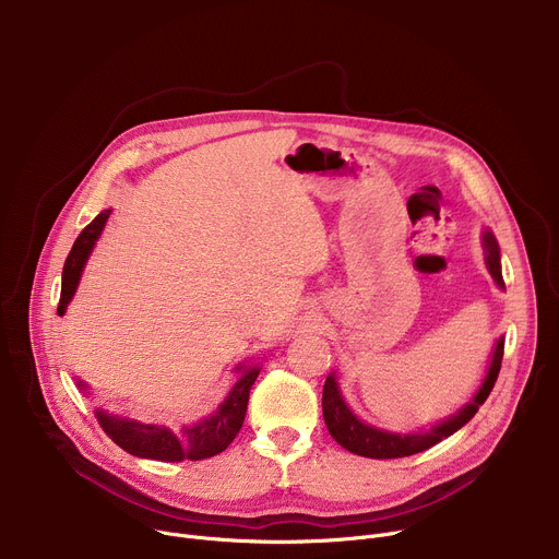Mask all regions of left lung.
I'll use <instances>...</instances> for the list:
<instances>
[{"label":"left lung","mask_w":559,"mask_h":559,"mask_svg":"<svg viewBox=\"0 0 559 559\" xmlns=\"http://www.w3.org/2000/svg\"><path fill=\"white\" fill-rule=\"evenodd\" d=\"M485 254H487V267H489L491 276L496 278V283L500 287H504L502 270H500V248H498V241L491 231H485ZM502 356H504V341L500 338L493 349L487 378H485L483 386L477 389V393L473 395V401L468 405H464L457 414L433 425L429 431H418V433H391V431H382V429H376V427L358 420L354 416V412L347 407V403L343 401L334 373H330L325 380V386H323L325 425H328L332 438L341 447H345L347 451L362 455V457L386 460V457H405V455L427 451L429 447H433V444L442 442L444 438H449L451 433H455L460 427H464L477 414V409H480V405L487 401L496 380H498V373L502 367Z\"/></svg>","instance_id":"8db88e82"}]
</instances>
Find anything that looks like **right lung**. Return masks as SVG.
Masks as SVG:
<instances>
[{"mask_svg":"<svg viewBox=\"0 0 559 559\" xmlns=\"http://www.w3.org/2000/svg\"><path fill=\"white\" fill-rule=\"evenodd\" d=\"M110 216V210H104L95 216L93 223L84 227V231L76 236V241L63 263L61 274V298L57 313L63 316L68 302L72 300L79 278H82L84 265L102 236V229ZM241 371V378L231 386L223 405L207 418H203L197 425L183 427L181 431H170L162 425H145L139 420L110 416L106 412L97 409V420L102 429L128 453L136 457L147 460H162V462H181V460H205L212 457L229 447V442L241 431L248 401H250V389L259 376V367H236ZM84 386V384H82Z\"/></svg>","mask_w":559,"mask_h":559,"instance_id":"add662e5","label":"right lung"}]
</instances>
